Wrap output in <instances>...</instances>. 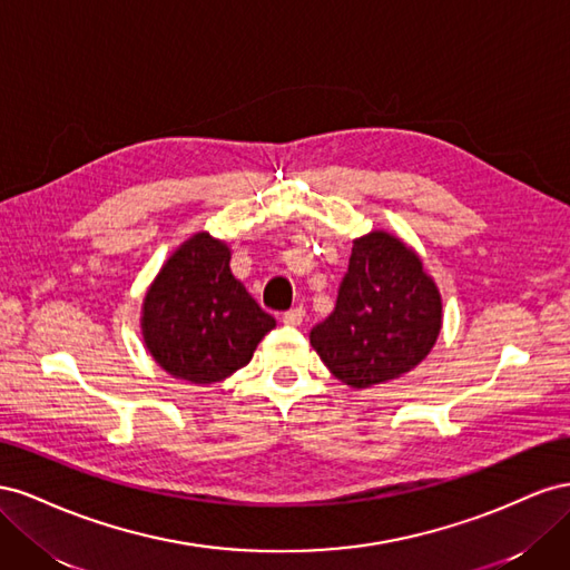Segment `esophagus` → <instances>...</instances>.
I'll return each mask as SVG.
<instances>
[{
  "mask_svg": "<svg viewBox=\"0 0 570 570\" xmlns=\"http://www.w3.org/2000/svg\"><path fill=\"white\" fill-rule=\"evenodd\" d=\"M303 320H305V311H303V305L291 307L288 313H284V315H282V322H284V324H288V327H301Z\"/></svg>",
  "mask_w": 570,
  "mask_h": 570,
  "instance_id": "1",
  "label": "esophagus"
}]
</instances>
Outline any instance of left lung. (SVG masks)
Wrapping results in <instances>:
<instances>
[{
  "instance_id": "obj_1",
  "label": "left lung",
  "mask_w": 570,
  "mask_h": 570,
  "mask_svg": "<svg viewBox=\"0 0 570 570\" xmlns=\"http://www.w3.org/2000/svg\"><path fill=\"white\" fill-rule=\"evenodd\" d=\"M442 317V294L420 255L375 229L353 240L336 307L311 332V346L338 382L367 389L425 361Z\"/></svg>"
}]
</instances>
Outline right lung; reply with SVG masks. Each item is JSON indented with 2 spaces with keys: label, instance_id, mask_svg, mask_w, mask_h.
Listing matches in <instances>:
<instances>
[{
  "label": "right lung",
  "instance_id": "1",
  "mask_svg": "<svg viewBox=\"0 0 570 570\" xmlns=\"http://www.w3.org/2000/svg\"><path fill=\"white\" fill-rule=\"evenodd\" d=\"M229 243L193 234L159 267L140 307L142 344L167 375L215 384L250 363L276 327L232 267Z\"/></svg>",
  "mask_w": 570,
  "mask_h": 570
}]
</instances>
